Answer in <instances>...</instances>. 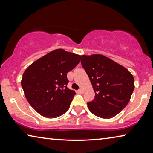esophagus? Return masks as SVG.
Instances as JSON below:
<instances>
[{"label": "esophagus", "mask_w": 153, "mask_h": 153, "mask_svg": "<svg viewBox=\"0 0 153 153\" xmlns=\"http://www.w3.org/2000/svg\"><path fill=\"white\" fill-rule=\"evenodd\" d=\"M78 92L80 93V94H83V93H84V90H83L82 89H79L78 90Z\"/></svg>", "instance_id": "obj_1"}]
</instances>
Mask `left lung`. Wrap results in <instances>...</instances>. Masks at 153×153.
<instances>
[{
	"label": "left lung",
	"mask_w": 153,
	"mask_h": 153,
	"mask_svg": "<svg viewBox=\"0 0 153 153\" xmlns=\"http://www.w3.org/2000/svg\"><path fill=\"white\" fill-rule=\"evenodd\" d=\"M81 64L89 77L95 92L88 102L90 112L110 119L121 112L130 100L134 79L125 67L101 55H82Z\"/></svg>",
	"instance_id": "1"
}]
</instances>
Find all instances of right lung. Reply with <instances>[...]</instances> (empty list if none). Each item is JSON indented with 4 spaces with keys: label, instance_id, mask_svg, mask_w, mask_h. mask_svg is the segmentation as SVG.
<instances>
[{
    "label": "right lung",
    "instance_id": "add662e5",
    "mask_svg": "<svg viewBox=\"0 0 153 153\" xmlns=\"http://www.w3.org/2000/svg\"><path fill=\"white\" fill-rule=\"evenodd\" d=\"M80 59V55L56 49L25 69L22 88L30 105L43 117H58L69 109L76 92L67 87V74Z\"/></svg>",
    "mask_w": 153,
    "mask_h": 153
}]
</instances>
